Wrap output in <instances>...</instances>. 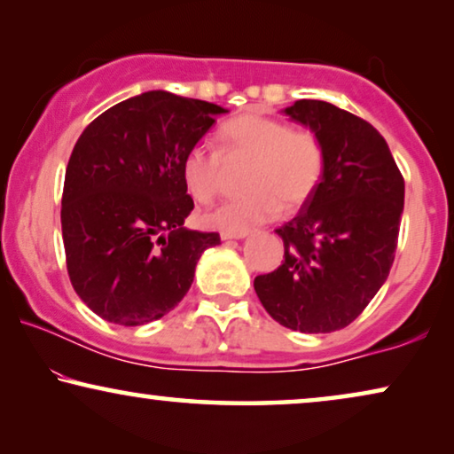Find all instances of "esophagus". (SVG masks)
I'll list each match as a JSON object with an SVG mask.
<instances>
[{"instance_id":"obj_1","label":"esophagus","mask_w":454,"mask_h":454,"mask_svg":"<svg viewBox=\"0 0 454 454\" xmlns=\"http://www.w3.org/2000/svg\"><path fill=\"white\" fill-rule=\"evenodd\" d=\"M247 235V231H221V239H244Z\"/></svg>"}]
</instances>
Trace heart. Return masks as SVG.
Masks as SVG:
<instances>
[{"label":"heart","mask_w":454,"mask_h":454,"mask_svg":"<svg viewBox=\"0 0 454 454\" xmlns=\"http://www.w3.org/2000/svg\"><path fill=\"white\" fill-rule=\"evenodd\" d=\"M247 160V194L202 215L207 227L219 231H247L275 219L283 210H297L309 200L325 176L322 140L308 128L260 114L229 120L219 132V151L202 142L190 146L182 160V179L194 200L207 204L221 190L225 163Z\"/></svg>","instance_id":"heart-1"}]
</instances>
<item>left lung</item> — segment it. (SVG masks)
Listing matches in <instances>:
<instances>
[{
	"mask_svg": "<svg viewBox=\"0 0 454 454\" xmlns=\"http://www.w3.org/2000/svg\"><path fill=\"white\" fill-rule=\"evenodd\" d=\"M283 114L322 140L325 176L300 213L277 229L285 260L254 278V289L266 312L291 331H340L387 281L405 182L387 140L362 117L312 98Z\"/></svg>",
	"mask_w": 454,
	"mask_h": 454,
	"instance_id": "left-lung-1",
	"label": "left lung"
}]
</instances>
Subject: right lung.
<instances>
[{
	"label": "right lung",
	"mask_w": 454,
	"mask_h": 454,
	"mask_svg": "<svg viewBox=\"0 0 454 454\" xmlns=\"http://www.w3.org/2000/svg\"><path fill=\"white\" fill-rule=\"evenodd\" d=\"M227 109L148 90L90 121L74 146L61 198L67 275L103 320L142 326L188 294L219 233L184 227L194 208L182 179L190 146Z\"/></svg>",
	"instance_id": "right-lung-1"
}]
</instances>
